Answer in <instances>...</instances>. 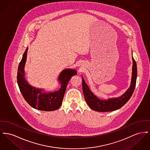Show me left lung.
Masks as SVG:
<instances>
[{
  "label": "left lung",
  "instance_id": "left-lung-1",
  "mask_svg": "<svg viewBox=\"0 0 150 150\" xmlns=\"http://www.w3.org/2000/svg\"><path fill=\"white\" fill-rule=\"evenodd\" d=\"M132 76L130 87L122 96L118 97H114L106 100H100L90 90L87 83L85 82L83 77L82 76V90L85 100L91 109L100 112H108L118 110L130 100L135 88L137 77V63L133 57H132Z\"/></svg>",
  "mask_w": 150,
  "mask_h": 150
}]
</instances>
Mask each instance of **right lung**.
Wrapping results in <instances>:
<instances>
[{
    "label": "right lung",
    "mask_w": 150,
    "mask_h": 150,
    "mask_svg": "<svg viewBox=\"0 0 150 150\" xmlns=\"http://www.w3.org/2000/svg\"><path fill=\"white\" fill-rule=\"evenodd\" d=\"M28 48L24 52L18 67L17 80L20 92L27 103L35 109L45 111L57 110L62 105L69 81L72 76L77 74V70L67 68L60 73L57 80L61 88L57 91H45L44 89L34 87L28 83L25 77L24 67Z\"/></svg>",
    "instance_id": "obj_1"
}]
</instances>
